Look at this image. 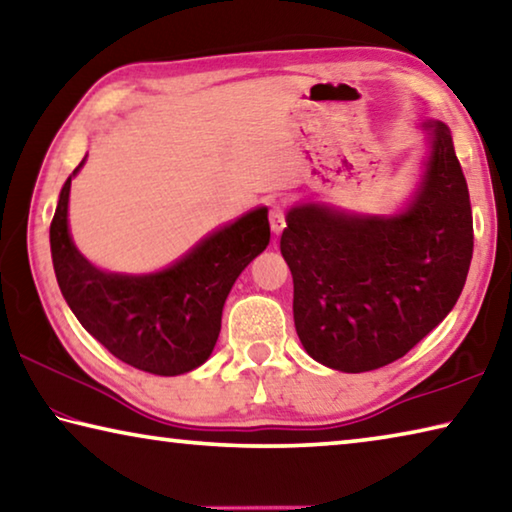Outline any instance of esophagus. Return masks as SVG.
<instances>
[{
	"instance_id": "esophagus-1",
	"label": "esophagus",
	"mask_w": 512,
	"mask_h": 512,
	"mask_svg": "<svg viewBox=\"0 0 512 512\" xmlns=\"http://www.w3.org/2000/svg\"><path fill=\"white\" fill-rule=\"evenodd\" d=\"M268 221H271V230L275 232V235H280V232L284 230V225H287V219H284V205H280V203L271 205Z\"/></svg>"
}]
</instances>
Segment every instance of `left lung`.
<instances>
[{"mask_svg": "<svg viewBox=\"0 0 512 512\" xmlns=\"http://www.w3.org/2000/svg\"><path fill=\"white\" fill-rule=\"evenodd\" d=\"M409 210L391 219L320 205L287 214L280 248L293 275V318L318 363L368 372L404 357L443 323L465 287L474 228L470 192L443 121Z\"/></svg>", "mask_w": 512, "mask_h": 512, "instance_id": "1", "label": "left lung"}]
</instances>
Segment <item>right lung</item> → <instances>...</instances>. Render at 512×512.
<instances>
[{"label":"right lung","mask_w":512,"mask_h":512,"mask_svg":"<svg viewBox=\"0 0 512 512\" xmlns=\"http://www.w3.org/2000/svg\"><path fill=\"white\" fill-rule=\"evenodd\" d=\"M69 187L72 176L60 189L49 241L60 293L79 323L119 361L151 375H183L205 363L232 284L271 239L266 207L214 232L167 271L119 275L92 266L69 239Z\"/></svg>","instance_id":"right-lung-1"}]
</instances>
